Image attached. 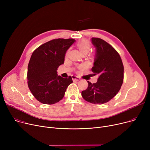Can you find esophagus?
<instances>
[{
  "label": "esophagus",
  "instance_id": "34e87169",
  "mask_svg": "<svg viewBox=\"0 0 150 150\" xmlns=\"http://www.w3.org/2000/svg\"><path fill=\"white\" fill-rule=\"evenodd\" d=\"M72 80L74 81H80V78L79 77L75 76V75H72Z\"/></svg>",
  "mask_w": 150,
  "mask_h": 150
}]
</instances>
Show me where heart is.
<instances>
[{
  "mask_svg": "<svg viewBox=\"0 0 150 150\" xmlns=\"http://www.w3.org/2000/svg\"><path fill=\"white\" fill-rule=\"evenodd\" d=\"M77 47L79 50L81 52V53L84 54H87L90 49H91V45L88 42H84V41H80L77 43ZM68 52L66 53V55L67 54Z\"/></svg>",
  "mask_w": 150,
  "mask_h": 150,
  "instance_id": "1",
  "label": "heart"
}]
</instances>
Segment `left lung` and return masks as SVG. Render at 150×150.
Listing matches in <instances>:
<instances>
[{
  "label": "left lung",
  "instance_id": "1",
  "mask_svg": "<svg viewBox=\"0 0 150 150\" xmlns=\"http://www.w3.org/2000/svg\"><path fill=\"white\" fill-rule=\"evenodd\" d=\"M96 52L92 71L99 77L96 83L89 81L88 87L81 92L83 98L93 104H103L120 91L123 82L124 67L119 54L113 47L100 38H92Z\"/></svg>",
  "mask_w": 150,
  "mask_h": 150
}]
</instances>
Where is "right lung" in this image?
Wrapping results in <instances>:
<instances>
[{"label": "right lung", "mask_w": 150, "mask_h": 150, "mask_svg": "<svg viewBox=\"0 0 150 150\" xmlns=\"http://www.w3.org/2000/svg\"><path fill=\"white\" fill-rule=\"evenodd\" d=\"M75 41L74 39H53L38 47L31 54L28 66V86L41 103H58L73 82L70 76L68 78L58 76L57 70L64 64L66 53Z\"/></svg>", "instance_id": "1"}]
</instances>
